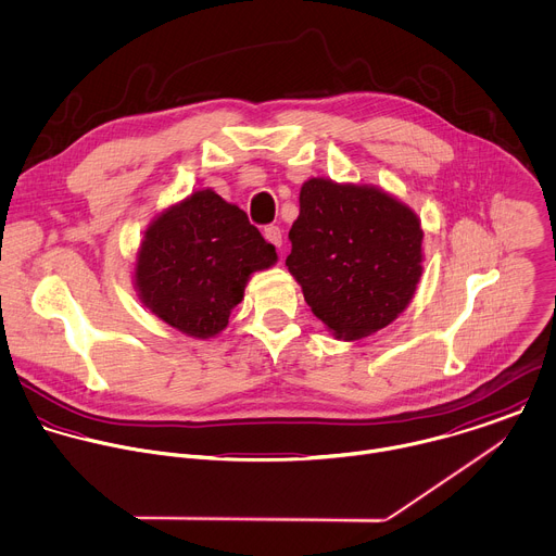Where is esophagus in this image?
I'll return each mask as SVG.
<instances>
[{"label":"esophagus","mask_w":556,"mask_h":556,"mask_svg":"<svg viewBox=\"0 0 556 556\" xmlns=\"http://www.w3.org/2000/svg\"><path fill=\"white\" fill-rule=\"evenodd\" d=\"M263 235H265V239H267L271 245H276V248L282 245V230H280L278 226H267Z\"/></svg>","instance_id":"1"}]
</instances>
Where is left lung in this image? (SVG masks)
Masks as SVG:
<instances>
[{
    "mask_svg": "<svg viewBox=\"0 0 556 556\" xmlns=\"http://www.w3.org/2000/svg\"><path fill=\"white\" fill-rule=\"evenodd\" d=\"M289 239L287 267L306 304L345 341L389 326L421 276L417 215L376 187L311 178Z\"/></svg>",
    "mask_w": 556,
    "mask_h": 556,
    "instance_id": "8db88e82",
    "label": "left lung"
}]
</instances>
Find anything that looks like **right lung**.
I'll list each match as a JSON object with an SVG mask.
<instances>
[{"label":"right lung","mask_w":556,"mask_h":556,"mask_svg":"<svg viewBox=\"0 0 556 556\" xmlns=\"http://www.w3.org/2000/svg\"><path fill=\"white\" fill-rule=\"evenodd\" d=\"M276 261V248L248 215L204 189L150 224L135 285L156 317L189 337L208 339L228 326L248 278Z\"/></svg>","instance_id":"obj_1"}]
</instances>
